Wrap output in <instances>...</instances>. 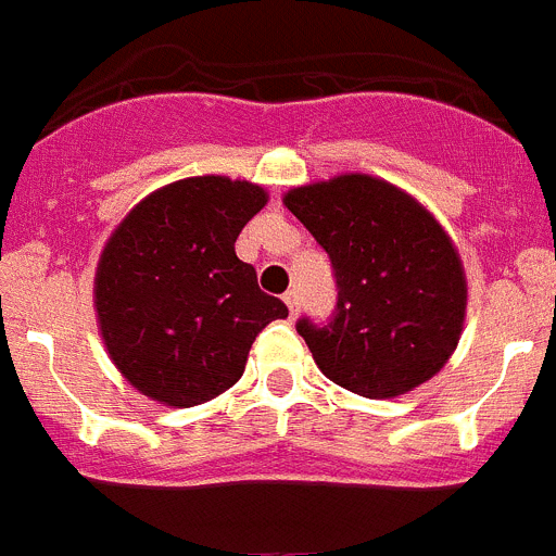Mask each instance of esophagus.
<instances>
[{"instance_id": "34e87169", "label": "esophagus", "mask_w": 556, "mask_h": 556, "mask_svg": "<svg viewBox=\"0 0 556 556\" xmlns=\"http://www.w3.org/2000/svg\"><path fill=\"white\" fill-rule=\"evenodd\" d=\"M283 301H287V306H289V314H298L301 312V294H298V289H289L287 294H283Z\"/></svg>"}]
</instances>
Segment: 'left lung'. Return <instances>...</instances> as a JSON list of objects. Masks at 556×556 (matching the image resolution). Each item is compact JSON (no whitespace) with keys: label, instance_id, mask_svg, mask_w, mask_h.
Instances as JSON below:
<instances>
[{"label":"left lung","instance_id":"left-lung-1","mask_svg":"<svg viewBox=\"0 0 556 556\" xmlns=\"http://www.w3.org/2000/svg\"><path fill=\"white\" fill-rule=\"evenodd\" d=\"M287 208L331 258L337 306L298 320L314 362L365 397H395L448 362L465 320L459 255L409 194L370 175L292 189Z\"/></svg>","mask_w":556,"mask_h":556}]
</instances>
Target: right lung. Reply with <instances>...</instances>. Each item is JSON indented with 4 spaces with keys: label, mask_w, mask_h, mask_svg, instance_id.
<instances>
[{
    "label": "right lung",
    "mask_w": 556,
    "mask_h": 556,
    "mask_svg": "<svg viewBox=\"0 0 556 556\" xmlns=\"http://www.w3.org/2000/svg\"><path fill=\"white\" fill-rule=\"evenodd\" d=\"M264 203V189L244 180H178L141 200L102 250V339L122 376L152 401L217 397L242 378L255 337L289 314L233 250Z\"/></svg>",
    "instance_id": "right-lung-1"
}]
</instances>
